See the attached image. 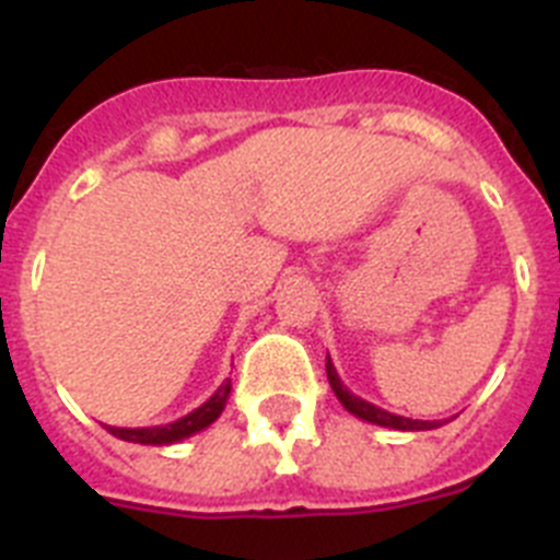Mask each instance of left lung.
I'll list each match as a JSON object with an SVG mask.
<instances>
[{"instance_id": "obj_1", "label": "left lung", "mask_w": 560, "mask_h": 560, "mask_svg": "<svg viewBox=\"0 0 560 560\" xmlns=\"http://www.w3.org/2000/svg\"><path fill=\"white\" fill-rule=\"evenodd\" d=\"M325 370H328L330 389H334L336 398L341 400V407L348 409L350 415H355V418L368 420V423H375V427L398 429V432H427V429L443 427V420H412V418H404V415H393V412H387V409L375 407V404H370V400H364V398H359V395H353L348 387H345V381L339 378V373H336L330 355H328V359H325Z\"/></svg>"}]
</instances>
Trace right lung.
I'll return each instance as SVG.
<instances>
[{"label": "right lung", "mask_w": 560, "mask_h": 560, "mask_svg": "<svg viewBox=\"0 0 560 560\" xmlns=\"http://www.w3.org/2000/svg\"><path fill=\"white\" fill-rule=\"evenodd\" d=\"M230 393H232V384L230 378H226L199 409H192L190 415L173 420V423H165V427H145V429L106 427V429L108 434L126 440V443H140V446H171V443H179V440L192 438L196 432H205L210 423H215V420L221 418V412H224Z\"/></svg>", "instance_id": "right-lung-1"}]
</instances>
